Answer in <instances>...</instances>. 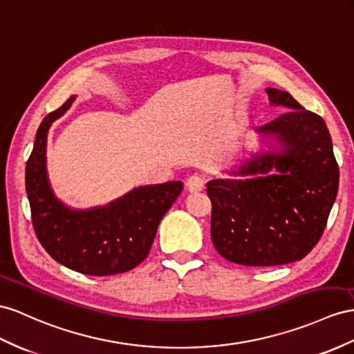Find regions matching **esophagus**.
<instances>
[{
    "instance_id": "34e87169",
    "label": "esophagus",
    "mask_w": 354,
    "mask_h": 354,
    "mask_svg": "<svg viewBox=\"0 0 354 354\" xmlns=\"http://www.w3.org/2000/svg\"><path fill=\"white\" fill-rule=\"evenodd\" d=\"M205 184H206V179L202 175H197V174L192 175L185 180V187L189 193L202 192V189L205 188Z\"/></svg>"
}]
</instances>
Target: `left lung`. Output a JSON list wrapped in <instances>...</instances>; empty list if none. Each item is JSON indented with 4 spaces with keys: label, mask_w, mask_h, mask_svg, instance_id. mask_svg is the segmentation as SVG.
I'll use <instances>...</instances> for the list:
<instances>
[{
    "label": "left lung",
    "mask_w": 354,
    "mask_h": 354,
    "mask_svg": "<svg viewBox=\"0 0 354 354\" xmlns=\"http://www.w3.org/2000/svg\"><path fill=\"white\" fill-rule=\"evenodd\" d=\"M269 102L288 107L260 127L283 143L239 167L247 179H214L211 238L232 263L278 266L302 260L320 241L337 198L339 169L323 118L286 91L268 88ZM274 168L277 174H270Z\"/></svg>",
    "instance_id": "left-lung-1"
}]
</instances>
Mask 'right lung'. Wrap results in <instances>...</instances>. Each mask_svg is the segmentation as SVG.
Listing matches in <instances>:
<instances>
[{
	"label": "right lung",
	"mask_w": 354,
	"mask_h": 354,
	"mask_svg": "<svg viewBox=\"0 0 354 354\" xmlns=\"http://www.w3.org/2000/svg\"><path fill=\"white\" fill-rule=\"evenodd\" d=\"M73 98L41 121L26 161L25 187L31 220L41 247L58 263L85 275L106 277L131 270L148 257L158 224L183 193V183L136 188L106 207L71 211L59 203L48 183L46 138L50 124Z\"/></svg>",
	"instance_id": "obj_1"
}]
</instances>
